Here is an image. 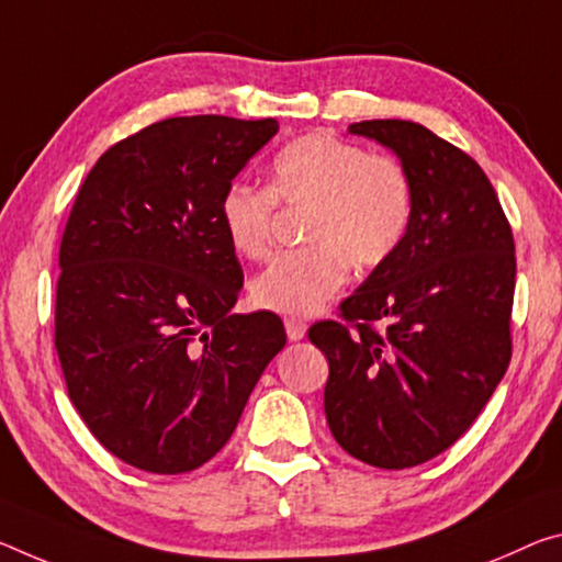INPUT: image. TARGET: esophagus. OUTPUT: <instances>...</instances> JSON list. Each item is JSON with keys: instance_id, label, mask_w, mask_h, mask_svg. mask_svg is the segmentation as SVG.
<instances>
[{"instance_id": "obj_1", "label": "esophagus", "mask_w": 562, "mask_h": 562, "mask_svg": "<svg viewBox=\"0 0 562 562\" xmlns=\"http://www.w3.org/2000/svg\"><path fill=\"white\" fill-rule=\"evenodd\" d=\"M284 329H288L290 340H302L307 333V323L300 317H284Z\"/></svg>"}]
</instances>
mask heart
<instances>
[{
    "label": "heart",
    "mask_w": 562,
    "mask_h": 562,
    "mask_svg": "<svg viewBox=\"0 0 562 562\" xmlns=\"http://www.w3.org/2000/svg\"><path fill=\"white\" fill-rule=\"evenodd\" d=\"M282 207H307L302 237L252 280L257 307L313 315L342 288L350 265H385L413 225L415 190L393 155L313 132L284 145L270 165L267 187L229 184L220 200V225L229 247L249 260L270 252Z\"/></svg>",
    "instance_id": "obj_1"
}]
</instances>
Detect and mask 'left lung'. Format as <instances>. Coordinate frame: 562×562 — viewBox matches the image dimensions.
<instances>
[{
    "instance_id": "left-lung-1",
    "label": "left lung",
    "mask_w": 562,
    "mask_h": 562,
    "mask_svg": "<svg viewBox=\"0 0 562 562\" xmlns=\"http://www.w3.org/2000/svg\"><path fill=\"white\" fill-rule=\"evenodd\" d=\"M352 135L395 149L415 190L413 225L385 265L319 319L325 415L337 445L382 470L438 458L503 380L513 355L515 239L473 157L423 124L368 120Z\"/></svg>"
}]
</instances>
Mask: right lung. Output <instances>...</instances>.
Wrapping results in <instances>:
<instances>
[{"instance_id":"obj_1","label":"right lung","mask_w":562,"mask_h":562,"mask_svg":"<svg viewBox=\"0 0 562 562\" xmlns=\"http://www.w3.org/2000/svg\"><path fill=\"white\" fill-rule=\"evenodd\" d=\"M278 120L169 117L97 159L59 245L55 345L67 393L114 458L180 475L233 438L284 337L229 315L243 267L220 200Z\"/></svg>"}]
</instances>
